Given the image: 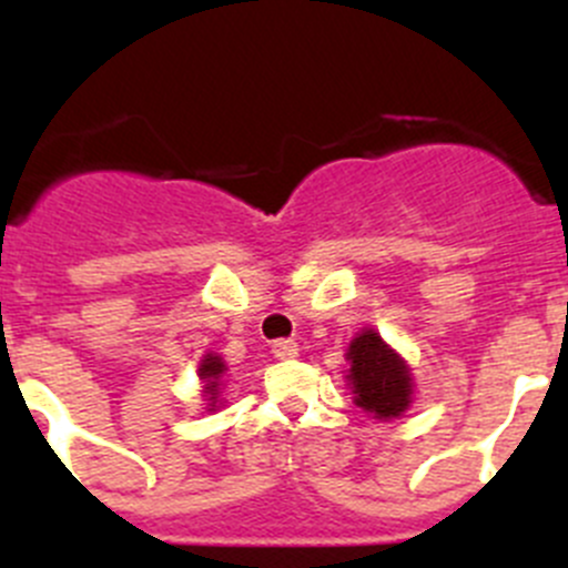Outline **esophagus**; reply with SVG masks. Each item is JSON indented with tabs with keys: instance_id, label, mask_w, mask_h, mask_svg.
<instances>
[{
	"instance_id": "34e87169",
	"label": "esophagus",
	"mask_w": 568,
	"mask_h": 568,
	"mask_svg": "<svg viewBox=\"0 0 568 568\" xmlns=\"http://www.w3.org/2000/svg\"><path fill=\"white\" fill-rule=\"evenodd\" d=\"M272 354L277 359H283V363H288V359H294L296 354H300V346H296L294 341H274Z\"/></svg>"
}]
</instances>
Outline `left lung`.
Masks as SVG:
<instances>
[{"instance_id":"1","label":"left lung","mask_w":568,"mask_h":568,"mask_svg":"<svg viewBox=\"0 0 568 568\" xmlns=\"http://www.w3.org/2000/svg\"><path fill=\"white\" fill-rule=\"evenodd\" d=\"M346 382L354 404L376 420H395L412 406L415 379L406 359L379 335L365 326L346 348Z\"/></svg>"}]
</instances>
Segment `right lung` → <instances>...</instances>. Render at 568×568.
Returning <instances> with one entry per match:
<instances>
[{
    "mask_svg": "<svg viewBox=\"0 0 568 568\" xmlns=\"http://www.w3.org/2000/svg\"><path fill=\"white\" fill-rule=\"evenodd\" d=\"M225 359L214 352H205L203 359L197 365V376H200V385H203V400H205V409L216 412L220 406H225L222 400V387H225Z\"/></svg>",
    "mask_w": 568,
    "mask_h": 568,
    "instance_id": "1",
    "label": "right lung"
}]
</instances>
